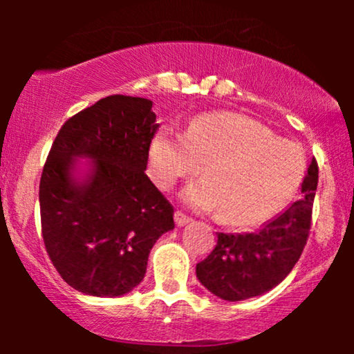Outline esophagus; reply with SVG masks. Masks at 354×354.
Segmentation results:
<instances>
[{"label": "esophagus", "mask_w": 354, "mask_h": 354, "mask_svg": "<svg viewBox=\"0 0 354 354\" xmlns=\"http://www.w3.org/2000/svg\"><path fill=\"white\" fill-rule=\"evenodd\" d=\"M189 221H191V218L186 216L183 211H180V209L174 211V223H176V226H185L186 223H189Z\"/></svg>", "instance_id": "esophagus-1"}]
</instances>
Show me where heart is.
Masks as SVG:
<instances>
[{
  "label": "heart",
  "mask_w": 354,
  "mask_h": 354,
  "mask_svg": "<svg viewBox=\"0 0 354 354\" xmlns=\"http://www.w3.org/2000/svg\"><path fill=\"white\" fill-rule=\"evenodd\" d=\"M200 168L203 180L183 189V201L198 211H219L226 225L253 226L295 196L304 158L296 145L233 113L196 116L183 135L173 128L156 133L149 146V174L156 186L171 189Z\"/></svg>",
  "instance_id": "obj_1"
}]
</instances>
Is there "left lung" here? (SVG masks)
I'll list each match as a JSON object with an SVG mask.
<instances>
[{
  "label": "left lung",
  "mask_w": 354,
  "mask_h": 354,
  "mask_svg": "<svg viewBox=\"0 0 354 354\" xmlns=\"http://www.w3.org/2000/svg\"><path fill=\"white\" fill-rule=\"evenodd\" d=\"M318 186V161L313 158L301 185V198L256 233H218L214 250L196 265L205 288L226 301L259 296L290 274L311 228Z\"/></svg>",
  "instance_id": "8db88e82"
}]
</instances>
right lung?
Masks as SVG:
<instances>
[{"label":"right lung","mask_w":354,"mask_h":354,"mask_svg":"<svg viewBox=\"0 0 354 354\" xmlns=\"http://www.w3.org/2000/svg\"><path fill=\"white\" fill-rule=\"evenodd\" d=\"M146 98L111 95L61 126L39 181L41 234L61 278L81 293L121 296L145 278L156 239L174 228L173 205L148 174L160 124ZM93 171L81 185L73 157Z\"/></svg>","instance_id":"right-lung-1"}]
</instances>
